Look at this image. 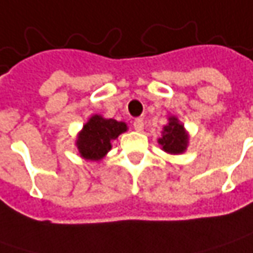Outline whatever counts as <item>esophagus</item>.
<instances>
[{"mask_svg":"<svg viewBox=\"0 0 253 253\" xmlns=\"http://www.w3.org/2000/svg\"><path fill=\"white\" fill-rule=\"evenodd\" d=\"M133 129L141 132L142 129H143V120H141V118L135 120V121H133Z\"/></svg>","mask_w":253,"mask_h":253,"instance_id":"obj_1","label":"esophagus"}]
</instances>
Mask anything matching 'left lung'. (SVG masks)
Masks as SVG:
<instances>
[{"label": "left lung", "instance_id": "left-lung-1", "mask_svg": "<svg viewBox=\"0 0 253 253\" xmlns=\"http://www.w3.org/2000/svg\"><path fill=\"white\" fill-rule=\"evenodd\" d=\"M158 142L162 145V149L165 152L171 155H179L187 149L189 135L176 117H170L169 124L163 126L162 138H159Z\"/></svg>", "mask_w": 253, "mask_h": 253}]
</instances>
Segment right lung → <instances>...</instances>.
I'll return each mask as SVG.
<instances>
[{"mask_svg":"<svg viewBox=\"0 0 253 253\" xmlns=\"http://www.w3.org/2000/svg\"><path fill=\"white\" fill-rule=\"evenodd\" d=\"M128 129L125 122L92 115L77 136L76 146L80 156L87 161H100L111 149V141Z\"/></svg>","mask_w":253,"mask_h":253,"instance_id":"add662e5","label":"right lung"}]
</instances>
